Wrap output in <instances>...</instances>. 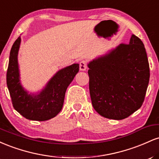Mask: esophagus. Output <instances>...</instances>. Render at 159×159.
<instances>
[{
	"label": "esophagus",
	"mask_w": 159,
	"mask_h": 159,
	"mask_svg": "<svg viewBox=\"0 0 159 159\" xmlns=\"http://www.w3.org/2000/svg\"><path fill=\"white\" fill-rule=\"evenodd\" d=\"M87 69V62L85 61H82L80 62V70L85 71Z\"/></svg>",
	"instance_id": "34e87169"
}]
</instances>
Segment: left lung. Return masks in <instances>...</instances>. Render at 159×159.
I'll return each mask as SVG.
<instances>
[{"label": "left lung", "mask_w": 159, "mask_h": 159, "mask_svg": "<svg viewBox=\"0 0 159 159\" xmlns=\"http://www.w3.org/2000/svg\"><path fill=\"white\" fill-rule=\"evenodd\" d=\"M92 105L105 118L123 120L143 105L149 81V66L143 42L132 35L88 63Z\"/></svg>", "instance_id": "left-lung-1"}]
</instances>
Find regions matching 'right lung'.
Wrapping results in <instances>:
<instances>
[{"instance_id":"add662e5","label":"right lung","mask_w":159,"mask_h":159,"mask_svg":"<svg viewBox=\"0 0 159 159\" xmlns=\"http://www.w3.org/2000/svg\"><path fill=\"white\" fill-rule=\"evenodd\" d=\"M20 43L19 36L11 48L7 72V84L12 105L27 120L45 121L52 119L61 111L66 91L78 72L79 64L74 63L58 71L39 93H28L20 81L18 63Z\"/></svg>"}]
</instances>
